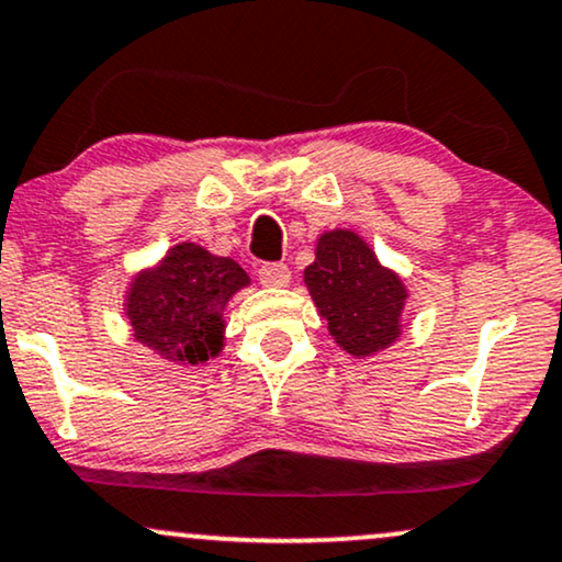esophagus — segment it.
Here are the masks:
<instances>
[{
	"mask_svg": "<svg viewBox=\"0 0 562 562\" xmlns=\"http://www.w3.org/2000/svg\"><path fill=\"white\" fill-rule=\"evenodd\" d=\"M258 276L262 286H289V281H292V270L283 262H266V266H260Z\"/></svg>",
	"mask_w": 562,
	"mask_h": 562,
	"instance_id": "34e87169",
	"label": "esophagus"
}]
</instances>
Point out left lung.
Segmentation results:
<instances>
[{
  "label": "left lung",
  "instance_id": "1",
  "mask_svg": "<svg viewBox=\"0 0 562 562\" xmlns=\"http://www.w3.org/2000/svg\"><path fill=\"white\" fill-rule=\"evenodd\" d=\"M304 283L328 321L330 336L351 357H372L398 338L406 286L380 266L359 234L349 228L325 232L317 239L315 262L304 268Z\"/></svg>",
  "mask_w": 562,
  "mask_h": 562
}]
</instances>
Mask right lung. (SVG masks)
<instances>
[{
    "instance_id": "right-lung-1",
    "label": "right lung",
    "mask_w": 562,
    "mask_h": 562,
    "mask_svg": "<svg viewBox=\"0 0 562 562\" xmlns=\"http://www.w3.org/2000/svg\"><path fill=\"white\" fill-rule=\"evenodd\" d=\"M247 283V273L232 258L182 241L130 283L124 307L133 336L169 362H207L224 346L226 302Z\"/></svg>"
}]
</instances>
